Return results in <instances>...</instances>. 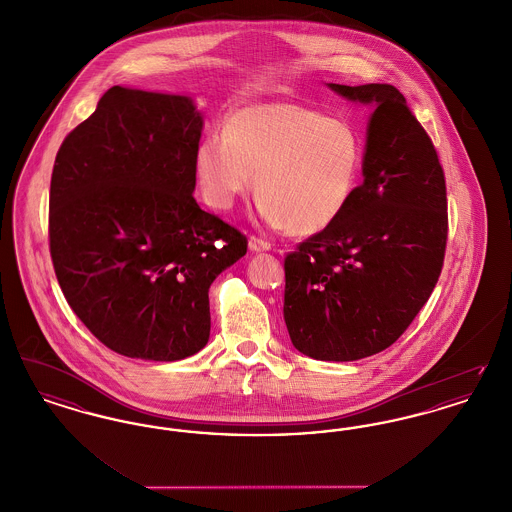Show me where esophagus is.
<instances>
[{"instance_id": "1", "label": "esophagus", "mask_w": 512, "mask_h": 512, "mask_svg": "<svg viewBox=\"0 0 512 512\" xmlns=\"http://www.w3.org/2000/svg\"><path fill=\"white\" fill-rule=\"evenodd\" d=\"M249 249H251L253 253H261V251H268L270 244L265 242V240H261V238L251 236V238H249Z\"/></svg>"}]
</instances>
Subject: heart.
<instances>
[{"label": "heart", "instance_id": "b5f03b06", "mask_svg": "<svg viewBox=\"0 0 512 512\" xmlns=\"http://www.w3.org/2000/svg\"><path fill=\"white\" fill-rule=\"evenodd\" d=\"M363 159L357 130L292 101L249 103L232 111L222 136L195 151V174L215 209H230L253 188L272 228L317 234L349 203Z\"/></svg>", "mask_w": 512, "mask_h": 512}]
</instances>
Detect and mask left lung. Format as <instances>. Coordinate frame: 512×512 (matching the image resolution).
Listing matches in <instances>:
<instances>
[{"label":"left lung","mask_w":512,"mask_h":512,"mask_svg":"<svg viewBox=\"0 0 512 512\" xmlns=\"http://www.w3.org/2000/svg\"><path fill=\"white\" fill-rule=\"evenodd\" d=\"M374 111L363 184L343 213L286 257L284 320L317 361L384 351L434 292L447 244L445 176L426 130L390 84H328Z\"/></svg>","instance_id":"1"}]
</instances>
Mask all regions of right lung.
I'll use <instances>...</instances> for the list:
<instances>
[{
    "instance_id": "add662e5",
    "label": "right lung",
    "mask_w": 512,
    "mask_h": 512,
    "mask_svg": "<svg viewBox=\"0 0 512 512\" xmlns=\"http://www.w3.org/2000/svg\"><path fill=\"white\" fill-rule=\"evenodd\" d=\"M194 99L113 86L59 147L49 251L71 309L124 357L171 363L211 332L209 288L247 251L194 199Z\"/></svg>"
}]
</instances>
